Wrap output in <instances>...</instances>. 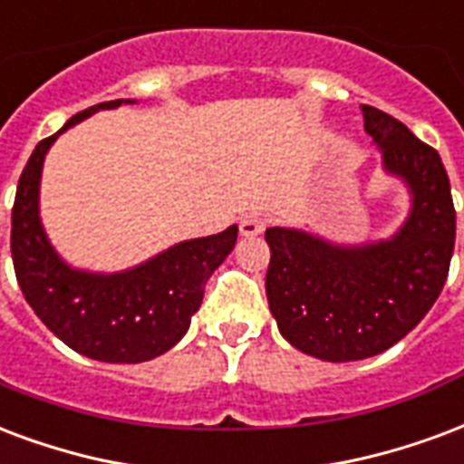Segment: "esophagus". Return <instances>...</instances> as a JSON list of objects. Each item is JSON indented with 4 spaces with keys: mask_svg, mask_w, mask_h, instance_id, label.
Listing matches in <instances>:
<instances>
[{
    "mask_svg": "<svg viewBox=\"0 0 464 464\" xmlns=\"http://www.w3.org/2000/svg\"><path fill=\"white\" fill-rule=\"evenodd\" d=\"M267 218L263 214H246L241 218V236H258L266 231Z\"/></svg>",
    "mask_w": 464,
    "mask_h": 464,
    "instance_id": "34e87169",
    "label": "esophagus"
}]
</instances>
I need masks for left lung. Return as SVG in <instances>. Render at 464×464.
Masks as SVG:
<instances>
[{"label":"left lung","mask_w":464,"mask_h":464,"mask_svg":"<svg viewBox=\"0 0 464 464\" xmlns=\"http://www.w3.org/2000/svg\"><path fill=\"white\" fill-rule=\"evenodd\" d=\"M383 167L408 181L413 208L391 241L339 248L295 228H267L266 293L277 329L324 362L369 359L433 307L455 248V206L440 154L401 120L362 105Z\"/></svg>","instance_id":"1"}]
</instances>
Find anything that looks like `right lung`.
Masks as SVG:
<instances>
[{"label": "right lung", "mask_w": 464, "mask_h": 464, "mask_svg": "<svg viewBox=\"0 0 464 464\" xmlns=\"http://www.w3.org/2000/svg\"><path fill=\"white\" fill-rule=\"evenodd\" d=\"M120 102L92 105L68 120L63 130ZM61 132L36 145L16 187L12 260L19 287L36 317L78 354L110 363L154 359L187 334L191 314L204 300L206 280L233 250L238 226L179 243L115 276L68 267L53 253L39 221L41 167Z\"/></svg>", "instance_id": "1"}]
</instances>
